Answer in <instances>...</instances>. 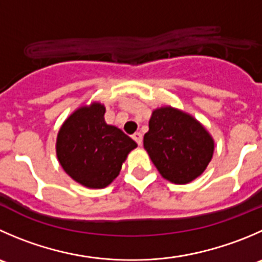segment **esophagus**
<instances>
[{
	"instance_id": "34e87169",
	"label": "esophagus",
	"mask_w": 262,
	"mask_h": 262,
	"mask_svg": "<svg viewBox=\"0 0 262 262\" xmlns=\"http://www.w3.org/2000/svg\"><path fill=\"white\" fill-rule=\"evenodd\" d=\"M133 139L139 144V146H141L142 144V133L141 132H136V133L133 134Z\"/></svg>"
}]
</instances>
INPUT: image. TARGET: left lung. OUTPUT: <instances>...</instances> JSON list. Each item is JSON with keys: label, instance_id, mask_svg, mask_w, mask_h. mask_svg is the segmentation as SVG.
<instances>
[{"label": "left lung", "instance_id": "8db88e82", "mask_svg": "<svg viewBox=\"0 0 262 262\" xmlns=\"http://www.w3.org/2000/svg\"><path fill=\"white\" fill-rule=\"evenodd\" d=\"M143 147L161 177L188 184L202 175L214 155L215 142L190 114L171 106L152 111Z\"/></svg>", "mask_w": 262, "mask_h": 262}]
</instances>
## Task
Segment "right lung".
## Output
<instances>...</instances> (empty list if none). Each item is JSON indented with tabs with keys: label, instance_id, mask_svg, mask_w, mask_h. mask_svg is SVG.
<instances>
[{
	"label": "right lung",
	"instance_id": "obj_1",
	"mask_svg": "<svg viewBox=\"0 0 262 262\" xmlns=\"http://www.w3.org/2000/svg\"><path fill=\"white\" fill-rule=\"evenodd\" d=\"M103 103L91 102L73 111L56 138V156L63 171L91 189L107 187L137 143L105 121Z\"/></svg>",
	"mask_w": 262,
	"mask_h": 262
}]
</instances>
